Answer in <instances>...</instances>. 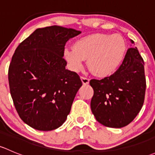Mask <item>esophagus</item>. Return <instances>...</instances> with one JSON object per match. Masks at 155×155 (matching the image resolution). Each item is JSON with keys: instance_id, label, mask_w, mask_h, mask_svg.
Returning a JSON list of instances; mask_svg holds the SVG:
<instances>
[{"instance_id": "34e87169", "label": "esophagus", "mask_w": 155, "mask_h": 155, "mask_svg": "<svg viewBox=\"0 0 155 155\" xmlns=\"http://www.w3.org/2000/svg\"><path fill=\"white\" fill-rule=\"evenodd\" d=\"M81 79H82V83H83V85H87V84L89 83V79H88V78L82 76V77H81Z\"/></svg>"}]
</instances>
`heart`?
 <instances>
[{
  "label": "heart",
  "mask_w": 155,
  "mask_h": 155,
  "mask_svg": "<svg viewBox=\"0 0 155 155\" xmlns=\"http://www.w3.org/2000/svg\"><path fill=\"white\" fill-rule=\"evenodd\" d=\"M127 43L120 34H94L78 40L73 48H68L64 56L74 71H79L87 59V65L98 77L113 75L122 64Z\"/></svg>",
  "instance_id": "1"
}]
</instances>
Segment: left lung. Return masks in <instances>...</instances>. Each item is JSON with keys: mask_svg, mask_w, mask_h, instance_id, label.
Wrapping results in <instances>:
<instances>
[{"mask_svg": "<svg viewBox=\"0 0 155 155\" xmlns=\"http://www.w3.org/2000/svg\"><path fill=\"white\" fill-rule=\"evenodd\" d=\"M90 85L94 89L91 109L97 121L108 127L129 124L143 107L146 88L144 61L138 49L128 48L116 73L91 79Z\"/></svg>", "mask_w": 155, "mask_h": 155, "instance_id": "8db88e82", "label": "left lung"}]
</instances>
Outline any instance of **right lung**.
I'll list each match as a JSON object with an SVG mask.
<instances>
[{
    "instance_id": "obj_1",
    "label": "right lung",
    "mask_w": 155,
    "mask_h": 155,
    "mask_svg": "<svg viewBox=\"0 0 155 155\" xmlns=\"http://www.w3.org/2000/svg\"><path fill=\"white\" fill-rule=\"evenodd\" d=\"M80 31L58 25L38 28L15 49L8 70L10 91L21 119L38 130L63 124L82 85L65 68L64 46Z\"/></svg>"
}]
</instances>
